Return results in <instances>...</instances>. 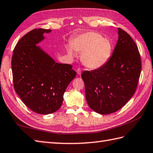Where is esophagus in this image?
I'll use <instances>...</instances> for the list:
<instances>
[{"instance_id": "esophagus-1", "label": "esophagus", "mask_w": 153, "mask_h": 153, "mask_svg": "<svg viewBox=\"0 0 153 153\" xmlns=\"http://www.w3.org/2000/svg\"><path fill=\"white\" fill-rule=\"evenodd\" d=\"M77 73L78 75H81V74H82V69H81V68L77 69Z\"/></svg>"}]
</instances>
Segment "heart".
<instances>
[{"mask_svg":"<svg viewBox=\"0 0 153 153\" xmlns=\"http://www.w3.org/2000/svg\"><path fill=\"white\" fill-rule=\"evenodd\" d=\"M70 45L75 51L82 53V63L90 69H97L104 66L112 54L110 41L95 31H87L77 35L71 41ZM66 50L70 56H74L71 47H67Z\"/></svg>","mask_w":153,"mask_h":153,"instance_id":"obj_1","label":"heart"}]
</instances>
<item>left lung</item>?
Masks as SVG:
<instances>
[{"instance_id":"obj_1","label":"left lung","mask_w":153,"mask_h":153,"mask_svg":"<svg viewBox=\"0 0 153 153\" xmlns=\"http://www.w3.org/2000/svg\"><path fill=\"white\" fill-rule=\"evenodd\" d=\"M118 40L107 62L98 69L84 71L87 104L94 111L108 114L128 102L137 89L141 60L137 45L130 35L118 28Z\"/></svg>"}]
</instances>
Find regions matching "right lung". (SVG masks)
Returning <instances> with one entry per match:
<instances>
[{
  "instance_id": "right-lung-1",
  "label": "right lung",
  "mask_w": 153,
  "mask_h": 153,
  "mask_svg": "<svg viewBox=\"0 0 153 153\" xmlns=\"http://www.w3.org/2000/svg\"><path fill=\"white\" fill-rule=\"evenodd\" d=\"M51 30L34 29L16 44L12 57L14 88L25 105L33 112L48 114L63 102L69 83L76 76L72 66L55 62L36 44Z\"/></svg>"
}]
</instances>
